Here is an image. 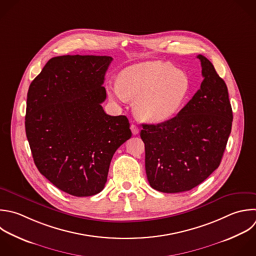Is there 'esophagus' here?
Returning a JSON list of instances; mask_svg holds the SVG:
<instances>
[{
    "label": "esophagus",
    "mask_w": 256,
    "mask_h": 256,
    "mask_svg": "<svg viewBox=\"0 0 256 256\" xmlns=\"http://www.w3.org/2000/svg\"><path fill=\"white\" fill-rule=\"evenodd\" d=\"M130 128H131V131H132V134H133V135H137V134L139 133V128H138V126H136L135 124H132Z\"/></svg>",
    "instance_id": "esophagus-1"
}]
</instances>
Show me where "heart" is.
<instances>
[{
    "instance_id": "b5f03b06",
    "label": "heart",
    "mask_w": 256,
    "mask_h": 256,
    "mask_svg": "<svg viewBox=\"0 0 256 256\" xmlns=\"http://www.w3.org/2000/svg\"><path fill=\"white\" fill-rule=\"evenodd\" d=\"M190 91L187 74L162 61L145 62L126 69L118 83H110L111 101L135 102L137 117L149 123L172 118L185 103Z\"/></svg>"
}]
</instances>
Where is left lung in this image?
<instances>
[{"mask_svg": "<svg viewBox=\"0 0 256 256\" xmlns=\"http://www.w3.org/2000/svg\"><path fill=\"white\" fill-rule=\"evenodd\" d=\"M203 81L192 99L172 119L142 124L149 184L165 193L191 190L218 168L232 126L225 82L212 63L198 55Z\"/></svg>", "mask_w": 256, "mask_h": 256, "instance_id": "8db88e82", "label": "left lung"}]
</instances>
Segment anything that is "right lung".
Wrapping results in <instances>:
<instances>
[{"mask_svg": "<svg viewBox=\"0 0 256 256\" xmlns=\"http://www.w3.org/2000/svg\"><path fill=\"white\" fill-rule=\"evenodd\" d=\"M109 56L50 59L27 95L26 135L42 175L77 197L101 192L115 151L132 133L126 116L101 106Z\"/></svg>", "mask_w": 256, "mask_h": 256, "instance_id": "obj_1", "label": "right lung"}]
</instances>
